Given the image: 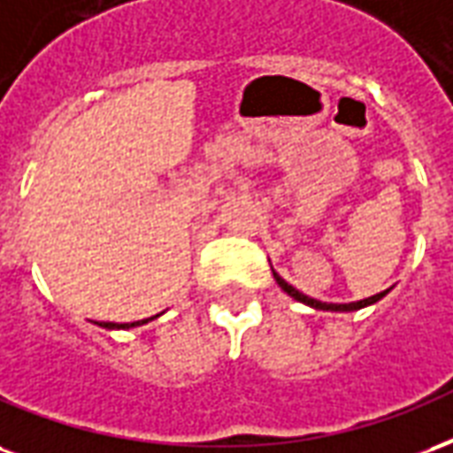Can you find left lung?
Wrapping results in <instances>:
<instances>
[{
  "mask_svg": "<svg viewBox=\"0 0 453 453\" xmlns=\"http://www.w3.org/2000/svg\"><path fill=\"white\" fill-rule=\"evenodd\" d=\"M273 275H275L277 285L285 289L287 295L292 296V299H296V302L306 303V306H311V309H321V311H357V309H365V306H372V303H376L379 299H384L386 295H388V289L386 292H379V295L369 296V299H362V302H349V303H328V302H319V299H311V296L302 295L299 289H295V287L289 285V282H285L282 277L277 275L275 270H273Z\"/></svg>",
  "mask_w": 453,
  "mask_h": 453,
  "instance_id": "1",
  "label": "left lung"
}]
</instances>
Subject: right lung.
I'll use <instances>...</instances> for the list:
<instances>
[{"instance_id":"obj_1","label":"right lung","mask_w":453,"mask_h":453,"mask_svg":"<svg viewBox=\"0 0 453 453\" xmlns=\"http://www.w3.org/2000/svg\"><path fill=\"white\" fill-rule=\"evenodd\" d=\"M158 316V313H157ZM157 316H151V319H144V321H134V323H98L101 328H108V331H113V328H134V326H144V323L154 321Z\"/></svg>"}]
</instances>
